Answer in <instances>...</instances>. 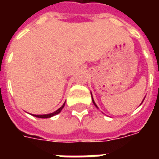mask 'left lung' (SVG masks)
Here are the masks:
<instances>
[{"mask_svg":"<svg viewBox=\"0 0 159 159\" xmlns=\"http://www.w3.org/2000/svg\"><path fill=\"white\" fill-rule=\"evenodd\" d=\"M91 95H92V93H91ZM92 100H93V105H94V106H95V107H96L97 108H98V107H97V105H96V104H95V102H94V100H93V96H92ZM142 102H143V101H142Z\"/></svg>","mask_w":159,"mask_h":159,"instance_id":"1","label":"left lung"}]
</instances>
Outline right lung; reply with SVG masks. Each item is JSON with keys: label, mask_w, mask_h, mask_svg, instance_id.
Listing matches in <instances>:
<instances>
[{"label": "right lung", "mask_w": 159, "mask_h": 159, "mask_svg": "<svg viewBox=\"0 0 159 159\" xmlns=\"http://www.w3.org/2000/svg\"><path fill=\"white\" fill-rule=\"evenodd\" d=\"M65 104H66V102L64 103V105H63L62 107H60V108H59V109H58L57 111H53L52 113L44 114V115H32V116H35V117H39V118H48V117H53V116H55V115H57V114H59V112L61 111V110H62L63 108H64V107H65Z\"/></svg>", "instance_id": "right-lung-1"}]
</instances>
